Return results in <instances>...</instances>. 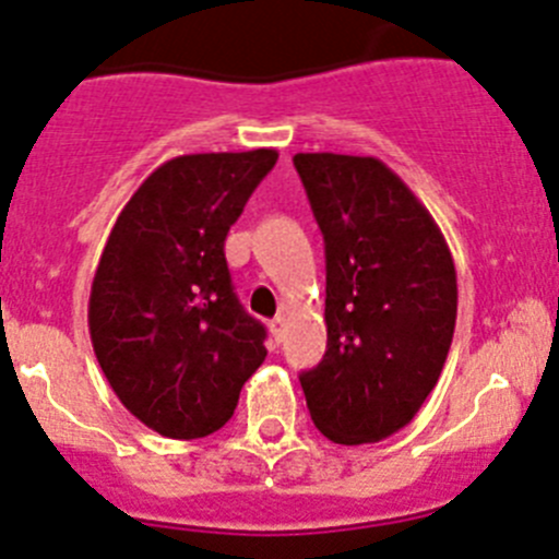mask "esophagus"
<instances>
[{
	"label": "esophagus",
	"mask_w": 559,
	"mask_h": 559,
	"mask_svg": "<svg viewBox=\"0 0 559 559\" xmlns=\"http://www.w3.org/2000/svg\"><path fill=\"white\" fill-rule=\"evenodd\" d=\"M284 325H286V317L284 314H275L273 320H270V334H273L275 342L284 340Z\"/></svg>",
	"instance_id": "34e87169"
}]
</instances>
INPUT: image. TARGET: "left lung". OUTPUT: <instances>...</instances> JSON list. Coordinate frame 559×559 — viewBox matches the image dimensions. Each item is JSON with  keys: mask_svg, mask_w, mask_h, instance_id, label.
Returning a JSON list of instances; mask_svg holds the SVG:
<instances>
[{"mask_svg": "<svg viewBox=\"0 0 559 559\" xmlns=\"http://www.w3.org/2000/svg\"><path fill=\"white\" fill-rule=\"evenodd\" d=\"M325 242L323 361L300 373L314 426L342 445L404 429L442 373L456 323L445 236L409 186L370 155L298 153Z\"/></svg>", "mask_w": 559, "mask_h": 559, "instance_id": "obj_1", "label": "left lung"}]
</instances>
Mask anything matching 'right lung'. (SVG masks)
Listing matches in <instances>:
<instances>
[{
  "label": "right lung",
  "instance_id": "obj_1",
  "mask_svg": "<svg viewBox=\"0 0 559 559\" xmlns=\"http://www.w3.org/2000/svg\"><path fill=\"white\" fill-rule=\"evenodd\" d=\"M275 150L178 155L110 228L88 298L99 367L124 409L173 440L223 429L267 356L264 325L236 298L225 236Z\"/></svg>",
  "mask_w": 559,
  "mask_h": 559
}]
</instances>
